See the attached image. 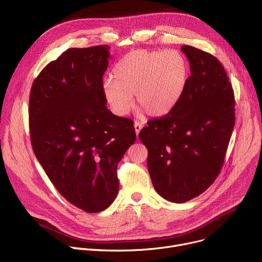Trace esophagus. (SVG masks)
<instances>
[{"label": "esophagus", "instance_id": "1", "mask_svg": "<svg viewBox=\"0 0 262 262\" xmlns=\"http://www.w3.org/2000/svg\"><path fill=\"white\" fill-rule=\"evenodd\" d=\"M134 126H135V130H136V134H137V136L139 135V133L141 132V129H142V127H143V125H142L141 123H139V122H135V124H134Z\"/></svg>", "mask_w": 262, "mask_h": 262}]
</instances>
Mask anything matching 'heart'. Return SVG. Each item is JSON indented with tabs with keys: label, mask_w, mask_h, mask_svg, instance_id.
Returning <instances> with one entry per match:
<instances>
[{
	"label": "heart",
	"mask_w": 262,
	"mask_h": 262,
	"mask_svg": "<svg viewBox=\"0 0 262 262\" xmlns=\"http://www.w3.org/2000/svg\"><path fill=\"white\" fill-rule=\"evenodd\" d=\"M188 62L182 53L169 50H135L113 70V78L102 83L112 111L126 116L137 104L151 117L169 114L180 101L188 81Z\"/></svg>",
	"instance_id": "1"
}]
</instances>
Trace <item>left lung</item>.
<instances>
[{
    "mask_svg": "<svg viewBox=\"0 0 262 262\" xmlns=\"http://www.w3.org/2000/svg\"><path fill=\"white\" fill-rule=\"evenodd\" d=\"M181 50L191 75L180 101L139 134L156 191L178 204L199 196L215 181L235 124L234 92L221 61L191 46Z\"/></svg>",
    "mask_w": 262,
    "mask_h": 262,
    "instance_id": "left-lung-1",
    "label": "left lung"
}]
</instances>
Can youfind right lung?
<instances>
[{"mask_svg":"<svg viewBox=\"0 0 262 262\" xmlns=\"http://www.w3.org/2000/svg\"><path fill=\"white\" fill-rule=\"evenodd\" d=\"M110 46L71 48L33 81L29 127L34 155L72 205L100 212L115 201L117 165L135 143L130 119L106 107L102 77Z\"/></svg>","mask_w":262,"mask_h":262,"instance_id":"1","label":"right lung"}]
</instances>
